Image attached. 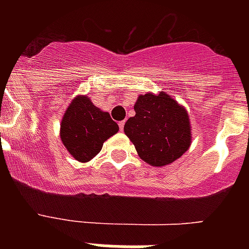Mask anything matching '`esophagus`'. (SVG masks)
Here are the masks:
<instances>
[{"label":"esophagus","instance_id":"34e87169","mask_svg":"<svg viewBox=\"0 0 249 249\" xmlns=\"http://www.w3.org/2000/svg\"><path fill=\"white\" fill-rule=\"evenodd\" d=\"M124 125H125V121H124V120L120 121V123H119V128H120L121 132H123V130H124Z\"/></svg>","mask_w":249,"mask_h":249}]
</instances>
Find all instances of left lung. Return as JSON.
<instances>
[{
    "label": "left lung",
    "mask_w": 249,
    "mask_h": 249,
    "mask_svg": "<svg viewBox=\"0 0 249 249\" xmlns=\"http://www.w3.org/2000/svg\"><path fill=\"white\" fill-rule=\"evenodd\" d=\"M136 115L124 125L125 134L142 160L164 166L181 158L191 144L189 113L164 91L142 94L134 105Z\"/></svg>",
    "instance_id": "1"
}]
</instances>
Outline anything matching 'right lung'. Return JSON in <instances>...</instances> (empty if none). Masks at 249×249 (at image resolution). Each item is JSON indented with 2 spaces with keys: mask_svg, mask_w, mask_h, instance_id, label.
Wrapping results in <instances>:
<instances>
[{
  "mask_svg": "<svg viewBox=\"0 0 249 249\" xmlns=\"http://www.w3.org/2000/svg\"><path fill=\"white\" fill-rule=\"evenodd\" d=\"M117 132L119 125L109 113L95 107L85 95H79L71 102L60 123L64 147L81 163L93 159L102 150L105 141Z\"/></svg>",
  "mask_w": 249,
  "mask_h": 249,
  "instance_id": "1",
  "label": "right lung"
}]
</instances>
